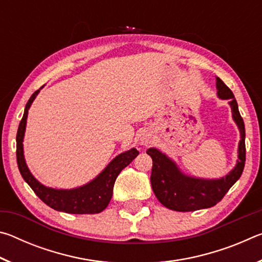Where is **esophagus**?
<instances>
[{
  "mask_svg": "<svg viewBox=\"0 0 262 262\" xmlns=\"http://www.w3.org/2000/svg\"><path fill=\"white\" fill-rule=\"evenodd\" d=\"M151 141H152V137H151V134H149V133H144V134L141 137L142 144H144V145L150 144L151 143Z\"/></svg>",
  "mask_w": 262,
  "mask_h": 262,
  "instance_id": "34e87169",
  "label": "esophagus"
}]
</instances>
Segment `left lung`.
<instances>
[{"label":"left lung","mask_w":262,"mask_h":262,"mask_svg":"<svg viewBox=\"0 0 262 262\" xmlns=\"http://www.w3.org/2000/svg\"><path fill=\"white\" fill-rule=\"evenodd\" d=\"M217 96L228 99L232 119L241 133L238 144L237 164L225 177L219 179H203L190 177L181 172L174 161L156 148H150L147 154L152 158L151 186L158 201L176 211H195L217 205L233 184L241 178L245 166V125L238 110L232 91L220 77H216Z\"/></svg>","instance_id":"left-lung-1"}]
</instances>
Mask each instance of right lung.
<instances>
[{
	"instance_id": "1",
	"label": "right lung",
	"mask_w": 262,
	"mask_h": 262,
	"mask_svg": "<svg viewBox=\"0 0 262 262\" xmlns=\"http://www.w3.org/2000/svg\"><path fill=\"white\" fill-rule=\"evenodd\" d=\"M42 86L34 92L25 106L23 119L20 120L18 132H17V164L23 179L29 184L33 192L38 195L41 201L57 211L68 214H98L103 211L112 199L114 183L119 173L129 165L139 151L135 148L121 152L108 163L100 173L92 179L90 183L72 189H56L42 185L31 173L24 158L23 141L26 128V119L31 104Z\"/></svg>"
}]
</instances>
